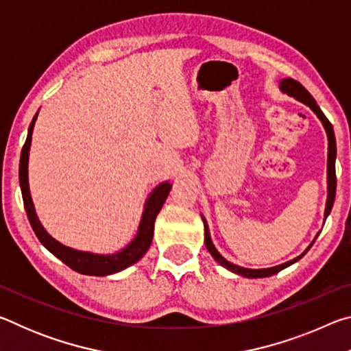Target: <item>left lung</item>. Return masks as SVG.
<instances>
[{
    "label": "left lung",
    "instance_id": "1",
    "mask_svg": "<svg viewBox=\"0 0 351 351\" xmlns=\"http://www.w3.org/2000/svg\"><path fill=\"white\" fill-rule=\"evenodd\" d=\"M280 91L285 93V94H288V96H291V97H294L295 100H299V102L305 104L306 106H310V108L314 111V114L319 117V121L322 122V125H324L325 132H326V136H328V164H326V173H328V178H326V182H328V197H326L325 213H324V217L326 219V217L330 215L331 207H332V203H335V197H336V167H335V164H336V138H335V132H332V125L330 123L328 119L325 117L322 110L319 108V105L316 104V100H314V97L297 80H293V79H283V80H280ZM203 223H204V243H206L207 251L210 252L212 257L215 258L218 263L223 266V268L229 269L230 272H235V274H239V276L247 277V278L269 277V276L277 274L278 271L288 268V266H291L293 263H295L297 260H300L302 257H304V255L308 252V249L313 246V243L316 241L317 235H319V234L316 235V239L313 240V243L306 247V251L304 254H300L299 257H295L293 260L287 261V263H282V265H278V266H272V268L249 269V268H243V266L230 263V261L226 260L223 255L217 251V247L213 246V243H212L210 232H209V226H207V221H206L204 217H203Z\"/></svg>",
    "mask_w": 351,
    "mask_h": 351
}]
</instances>
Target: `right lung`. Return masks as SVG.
Masks as SVG:
<instances>
[{
  "label": "right lung",
  "instance_id": "add662e5",
  "mask_svg": "<svg viewBox=\"0 0 351 351\" xmlns=\"http://www.w3.org/2000/svg\"><path fill=\"white\" fill-rule=\"evenodd\" d=\"M37 114L34 116L31 125L27 130V138L25 145L21 150L20 158V187L23 201H25V209L27 213L29 223H31L32 229L37 239L40 240L47 251L54 254L57 258H60L64 265H68L71 269H74L80 274L85 276H110L116 274L119 271H123L128 266L134 265L136 261H139L144 257L148 247L152 245L153 240V229H154V219H156L159 210L164 206L165 199L169 197V192L171 189V184L169 181H164L153 189V192L148 195L145 201L144 212H142L141 223L138 228V234H136L132 243L121 249L116 254H93L86 251H77V249L68 247L62 245L60 241L46 232L43 224L40 223L35 212V207L31 198V190H29V178H27V165H29V150H31V142H32V132L35 121H37Z\"/></svg>",
  "mask_w": 351,
  "mask_h": 351
}]
</instances>
